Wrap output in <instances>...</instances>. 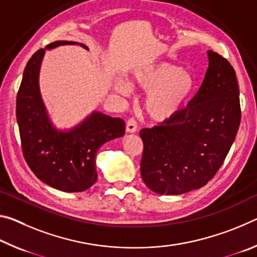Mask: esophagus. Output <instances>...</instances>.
Wrapping results in <instances>:
<instances>
[{
  "mask_svg": "<svg viewBox=\"0 0 257 257\" xmlns=\"http://www.w3.org/2000/svg\"><path fill=\"white\" fill-rule=\"evenodd\" d=\"M125 130L127 133H135L137 130V122L134 118H130L127 122V125H125Z\"/></svg>",
  "mask_w": 257,
  "mask_h": 257,
  "instance_id": "obj_1",
  "label": "esophagus"
}]
</instances>
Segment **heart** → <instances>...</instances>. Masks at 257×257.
I'll return each mask as SVG.
<instances>
[{"mask_svg": "<svg viewBox=\"0 0 257 257\" xmlns=\"http://www.w3.org/2000/svg\"><path fill=\"white\" fill-rule=\"evenodd\" d=\"M133 84L149 90L145 110L151 119L161 122L181 110L194 88L195 79L189 71L163 62L139 69L133 77ZM116 90L122 95L129 94V87L122 81L116 84Z\"/></svg>", "mask_w": 257, "mask_h": 257, "instance_id": "1", "label": "heart"}]
</instances>
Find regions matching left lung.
Segmentation results:
<instances>
[{
  "mask_svg": "<svg viewBox=\"0 0 257 257\" xmlns=\"http://www.w3.org/2000/svg\"><path fill=\"white\" fill-rule=\"evenodd\" d=\"M208 68L185 108L160 125L141 130L143 180L154 193L180 195L205 186L222 165L241 119L236 72L207 51Z\"/></svg>",
  "mask_w": 257,
  "mask_h": 257,
  "instance_id": "left-lung-1",
  "label": "left lung"
}]
</instances>
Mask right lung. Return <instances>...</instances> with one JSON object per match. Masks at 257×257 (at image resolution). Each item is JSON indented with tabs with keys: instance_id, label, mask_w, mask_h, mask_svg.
I'll list each match as a JSON object with an SVG mask.
<instances>
[{
	"instance_id": "1",
	"label": "right lung",
	"mask_w": 257,
	"mask_h": 257,
	"mask_svg": "<svg viewBox=\"0 0 257 257\" xmlns=\"http://www.w3.org/2000/svg\"><path fill=\"white\" fill-rule=\"evenodd\" d=\"M81 43L56 41L38 50L25 68L17 95V121L25 160L38 179L55 189L78 193L97 180L95 168L99 147L124 135V121L94 111L69 130L56 129L40 90V70L45 51Z\"/></svg>"
}]
</instances>
